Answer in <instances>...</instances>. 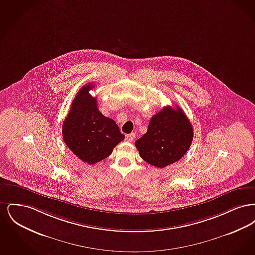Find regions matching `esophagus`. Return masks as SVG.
Wrapping results in <instances>:
<instances>
[{
    "label": "esophagus",
    "instance_id": "obj_1",
    "mask_svg": "<svg viewBox=\"0 0 255 255\" xmlns=\"http://www.w3.org/2000/svg\"><path fill=\"white\" fill-rule=\"evenodd\" d=\"M133 138H134V133H129V134H126L125 136V140L127 141H132Z\"/></svg>",
    "mask_w": 255,
    "mask_h": 255
}]
</instances>
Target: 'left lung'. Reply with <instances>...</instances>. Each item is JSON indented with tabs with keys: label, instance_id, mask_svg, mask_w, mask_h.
<instances>
[{
	"label": "left lung",
	"instance_id": "left-lung-1",
	"mask_svg": "<svg viewBox=\"0 0 255 255\" xmlns=\"http://www.w3.org/2000/svg\"><path fill=\"white\" fill-rule=\"evenodd\" d=\"M193 139V128L182 110L167 106L152 117L147 132L134 145L140 158L164 168L186 154Z\"/></svg>",
	"mask_w": 255,
	"mask_h": 255
}]
</instances>
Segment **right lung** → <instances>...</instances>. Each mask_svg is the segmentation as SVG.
Here are the masks:
<instances>
[{"label":"right lung","mask_w":255,"mask_h":255,"mask_svg":"<svg viewBox=\"0 0 255 255\" xmlns=\"http://www.w3.org/2000/svg\"><path fill=\"white\" fill-rule=\"evenodd\" d=\"M93 88L95 85L89 83L80 89L62 127L66 145L88 164L108 158L125 137L117 123L97 109V98L89 93Z\"/></svg>","instance_id":"1"}]
</instances>
